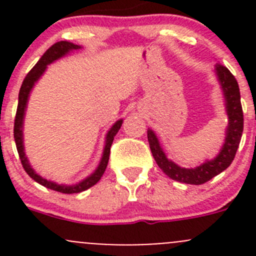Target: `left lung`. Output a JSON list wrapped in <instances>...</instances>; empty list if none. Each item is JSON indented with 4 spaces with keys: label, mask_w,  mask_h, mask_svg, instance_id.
Segmentation results:
<instances>
[{
    "label": "left lung",
    "mask_w": 256,
    "mask_h": 256,
    "mask_svg": "<svg viewBox=\"0 0 256 256\" xmlns=\"http://www.w3.org/2000/svg\"><path fill=\"white\" fill-rule=\"evenodd\" d=\"M216 72L222 88H223L224 98L226 102V114L229 118L226 142L216 158L207 161L196 168H182L167 158L154 131L150 128L147 130V138H148L150 148H151L154 161L167 176L172 180H178V182L187 183V184H203V183L208 182L209 180L216 177V174L230 166L236 157L240 140H242L244 116H242V102H240L238 82L229 72V69L222 66L220 63H216Z\"/></svg>",
    "instance_id": "left-lung-1"
}]
</instances>
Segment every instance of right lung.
Masks as SVG:
<instances>
[{
  "label": "right lung",
  "instance_id": "right-lung-1",
  "mask_svg": "<svg viewBox=\"0 0 256 256\" xmlns=\"http://www.w3.org/2000/svg\"><path fill=\"white\" fill-rule=\"evenodd\" d=\"M80 47L76 44H73V43L66 42V40H60V42H56L50 48H48V50L40 56V60L37 62L34 66L30 69V73L26 76L24 80L22 82V86L20 89V95H18V106L16 112V118H14V141H16V147L18 151V156H20V164H22L23 168L27 172V174L32 180H34L36 182H38L40 184L44 186L46 188H49V190H56V192L66 193V194H72V193H79L82 192V190H88V188L92 187L94 184H96L100 180V178L104 174L105 170H106L108 162H109V156H110V147H112L114 138L118 134V131L120 130L121 124H122V120H118L114 124V126L110 128V131L106 135V144H105L104 148V154H102V162H100L99 167L96 168V171L84 180L82 182L78 183L76 186H60L56 184V183L50 182V180H44L43 177L38 176L34 171L32 170V167L30 166L27 161V157H26L24 148H23V134H22V126H23V118H24V112H26V105H27L28 95H30V92L32 90L34 82L40 79V76L44 73L46 68H47L48 64H50L52 62L56 60L60 56H66L69 50L72 49H79Z\"/></svg>",
  "mask_w": 256,
  "mask_h": 256
}]
</instances>
